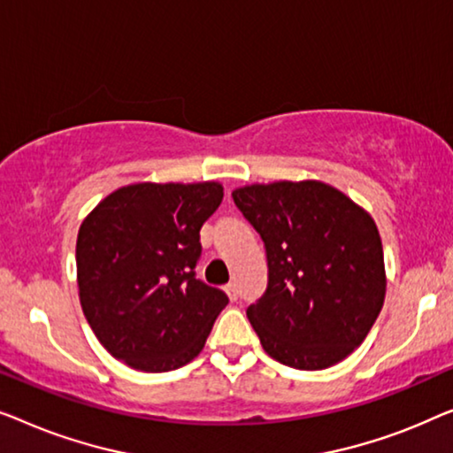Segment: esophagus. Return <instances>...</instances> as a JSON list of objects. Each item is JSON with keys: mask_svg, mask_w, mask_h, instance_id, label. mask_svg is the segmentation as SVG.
<instances>
[{"mask_svg": "<svg viewBox=\"0 0 453 453\" xmlns=\"http://www.w3.org/2000/svg\"><path fill=\"white\" fill-rule=\"evenodd\" d=\"M224 289H226V293L229 296V299H232V302H235V299H238V296H240V293H238V285H235V283H227Z\"/></svg>", "mask_w": 453, "mask_h": 453, "instance_id": "1", "label": "esophagus"}]
</instances>
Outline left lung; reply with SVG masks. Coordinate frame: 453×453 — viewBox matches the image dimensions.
Here are the masks:
<instances>
[{"label":"left lung","mask_w":453,"mask_h":453,"mask_svg":"<svg viewBox=\"0 0 453 453\" xmlns=\"http://www.w3.org/2000/svg\"><path fill=\"white\" fill-rule=\"evenodd\" d=\"M232 196L269 263V288L246 310L260 345L293 369L336 365L365 341L384 305L373 218L320 180L248 184Z\"/></svg>","instance_id":"obj_1"}]
</instances>
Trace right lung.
<instances>
[{
  "mask_svg": "<svg viewBox=\"0 0 453 453\" xmlns=\"http://www.w3.org/2000/svg\"><path fill=\"white\" fill-rule=\"evenodd\" d=\"M219 182H137L104 196L75 244L80 303L100 345L139 372L178 369L203 351L227 305L195 279L199 232Z\"/></svg>",
  "mask_w": 453,
  "mask_h": 453,
  "instance_id": "obj_1",
  "label": "right lung"
}]
</instances>
